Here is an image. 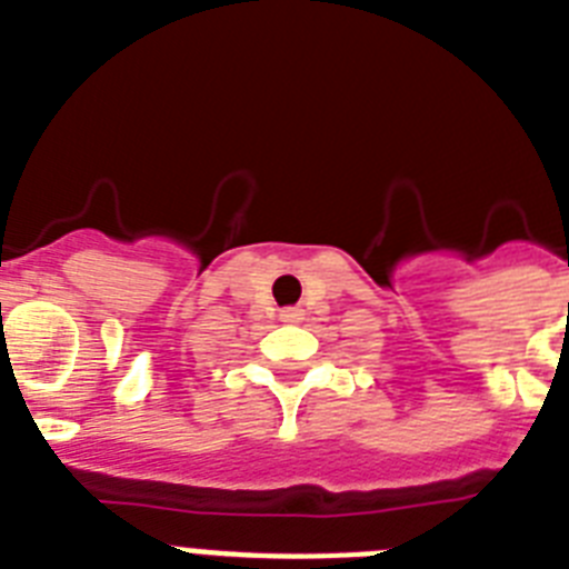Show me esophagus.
<instances>
[{
    "label": "esophagus",
    "instance_id": "obj_1",
    "mask_svg": "<svg viewBox=\"0 0 569 569\" xmlns=\"http://www.w3.org/2000/svg\"><path fill=\"white\" fill-rule=\"evenodd\" d=\"M281 321H299L301 319V310L299 308H284L279 313Z\"/></svg>",
    "mask_w": 569,
    "mask_h": 569
}]
</instances>
